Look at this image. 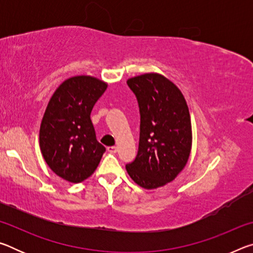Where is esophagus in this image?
<instances>
[{"label": "esophagus", "mask_w": 253, "mask_h": 253, "mask_svg": "<svg viewBox=\"0 0 253 253\" xmlns=\"http://www.w3.org/2000/svg\"><path fill=\"white\" fill-rule=\"evenodd\" d=\"M107 151H108L111 154H115V153H117V147L116 146H109V147H107Z\"/></svg>", "instance_id": "34e87169"}]
</instances>
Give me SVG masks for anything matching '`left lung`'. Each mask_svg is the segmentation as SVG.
I'll return each instance as SVG.
<instances>
[{"instance_id": "left-lung-1", "label": "left lung", "mask_w": 253, "mask_h": 253, "mask_svg": "<svg viewBox=\"0 0 253 253\" xmlns=\"http://www.w3.org/2000/svg\"><path fill=\"white\" fill-rule=\"evenodd\" d=\"M139 107V144L126 165L132 181L147 190L172 182L186 165L192 146L188 107L172 81L158 74L127 80Z\"/></svg>"}]
</instances>
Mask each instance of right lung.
<instances>
[{"label":"right lung","instance_id":"add662e5","mask_svg":"<svg viewBox=\"0 0 253 253\" xmlns=\"http://www.w3.org/2000/svg\"><path fill=\"white\" fill-rule=\"evenodd\" d=\"M106 88L93 77H72L59 85L46 107L40 127L41 153L49 168L68 182L88 178L106 152L90 119Z\"/></svg>","mask_w":253,"mask_h":253}]
</instances>
